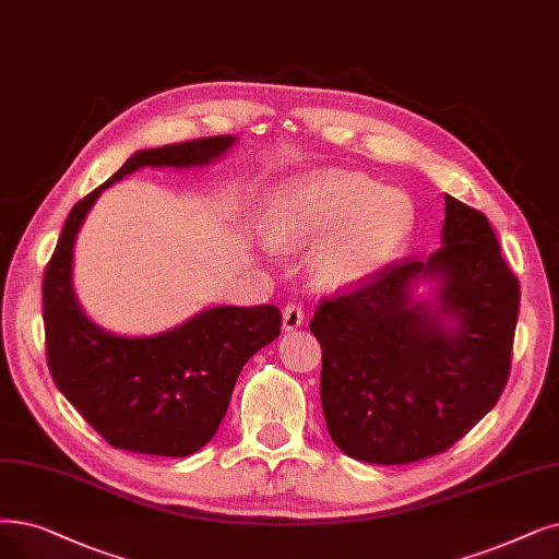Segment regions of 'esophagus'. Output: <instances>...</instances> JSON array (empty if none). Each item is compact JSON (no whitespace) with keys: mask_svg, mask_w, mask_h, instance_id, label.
Segmentation results:
<instances>
[{"mask_svg":"<svg viewBox=\"0 0 559 559\" xmlns=\"http://www.w3.org/2000/svg\"><path fill=\"white\" fill-rule=\"evenodd\" d=\"M302 321H305L302 305L292 302V305L284 307V311H282V325H284V330H296V328L302 325Z\"/></svg>","mask_w":559,"mask_h":559,"instance_id":"34e87169","label":"esophagus"}]
</instances>
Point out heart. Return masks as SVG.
<instances>
[{"label": "heart", "mask_w": 559, "mask_h": 559, "mask_svg": "<svg viewBox=\"0 0 559 559\" xmlns=\"http://www.w3.org/2000/svg\"><path fill=\"white\" fill-rule=\"evenodd\" d=\"M265 236L280 248L321 242L311 273L325 286L371 277L392 263L415 229V206L360 174L317 171L286 183L263 215Z\"/></svg>", "instance_id": "obj_1"}]
</instances>
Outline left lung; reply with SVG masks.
<instances>
[{
  "mask_svg": "<svg viewBox=\"0 0 559 559\" xmlns=\"http://www.w3.org/2000/svg\"><path fill=\"white\" fill-rule=\"evenodd\" d=\"M442 248L321 300V404L330 438L365 463L450 450L498 404L511 369L521 286L484 213L444 194ZM436 281L431 301L417 281Z\"/></svg>",
  "mask_w": 559,
  "mask_h": 559,
  "instance_id": "left-lung-1",
  "label": "left lung"
}]
</instances>
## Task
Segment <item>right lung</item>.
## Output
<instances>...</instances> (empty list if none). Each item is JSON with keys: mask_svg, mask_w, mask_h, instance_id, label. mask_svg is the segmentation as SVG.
Masks as SVG:
<instances>
[{"mask_svg": "<svg viewBox=\"0 0 559 559\" xmlns=\"http://www.w3.org/2000/svg\"><path fill=\"white\" fill-rule=\"evenodd\" d=\"M217 135L130 155L66 217L43 275L48 367L59 392L117 450L190 456L215 436L242 365L280 337L275 305L209 307L153 337H121L88 319L73 292V248L105 188L142 167H206L234 146Z\"/></svg>", "mask_w": 559, "mask_h": 559, "instance_id": "add662e5", "label": "right lung"}]
</instances>
